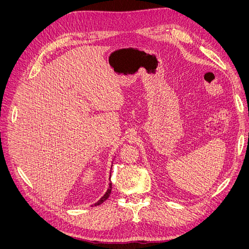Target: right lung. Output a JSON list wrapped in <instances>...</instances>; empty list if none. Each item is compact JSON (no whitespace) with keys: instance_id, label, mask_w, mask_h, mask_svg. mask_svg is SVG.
Wrapping results in <instances>:
<instances>
[{"instance_id":"add662e5","label":"right lung","mask_w":249,"mask_h":249,"mask_svg":"<svg viewBox=\"0 0 249 249\" xmlns=\"http://www.w3.org/2000/svg\"><path fill=\"white\" fill-rule=\"evenodd\" d=\"M111 177V176H110ZM111 190H112V183H110L109 184V188H108V190H107V192L106 193H105V195H104V196L99 200V201H97V202H95V206H100L101 205V203H103L105 200H106L109 196H110V193H111Z\"/></svg>"}]
</instances>
